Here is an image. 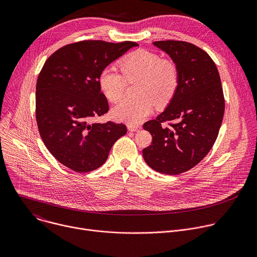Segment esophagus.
<instances>
[{
    "label": "esophagus",
    "mask_w": 257,
    "mask_h": 257,
    "mask_svg": "<svg viewBox=\"0 0 257 257\" xmlns=\"http://www.w3.org/2000/svg\"><path fill=\"white\" fill-rule=\"evenodd\" d=\"M140 129H141L140 126H131V125L128 126V130L131 132H136V131H139Z\"/></svg>",
    "instance_id": "esophagus-1"
}]
</instances>
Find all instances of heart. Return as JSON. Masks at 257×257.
<instances>
[{
    "instance_id": "1",
    "label": "heart",
    "mask_w": 257,
    "mask_h": 257,
    "mask_svg": "<svg viewBox=\"0 0 257 257\" xmlns=\"http://www.w3.org/2000/svg\"><path fill=\"white\" fill-rule=\"evenodd\" d=\"M122 71L104 68L98 76V87L108 101L119 102L126 89V81H138L135 99H124L112 111L115 119L130 125L139 124L156 106L167 105L174 97L179 85V71L169 60L150 51L138 50L120 62Z\"/></svg>"
}]
</instances>
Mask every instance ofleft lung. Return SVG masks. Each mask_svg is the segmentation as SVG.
<instances>
[{
    "label": "left lung",
    "instance_id": "8db88e82",
    "mask_svg": "<svg viewBox=\"0 0 257 257\" xmlns=\"http://www.w3.org/2000/svg\"><path fill=\"white\" fill-rule=\"evenodd\" d=\"M154 46L170 56L179 71L173 99L157 119L144 123L153 143L142 151L153 170L178 175L195 167L211 150L221 128L225 98L217 68L200 48L179 41H161ZM176 121L163 127L166 120Z\"/></svg>",
    "mask_w": 257,
    "mask_h": 257
}]
</instances>
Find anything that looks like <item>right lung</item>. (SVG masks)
Returning a JSON list of instances; mask_svg holds the SVG:
<instances>
[{"label": "right lung", "mask_w": 257, "mask_h": 257, "mask_svg": "<svg viewBox=\"0 0 257 257\" xmlns=\"http://www.w3.org/2000/svg\"><path fill=\"white\" fill-rule=\"evenodd\" d=\"M134 47L133 42L84 41L59 49L46 61L36 82V122L49 152L67 168L96 170L127 133L124 124L90 121L108 111L99 73Z\"/></svg>", "instance_id": "1"}]
</instances>
